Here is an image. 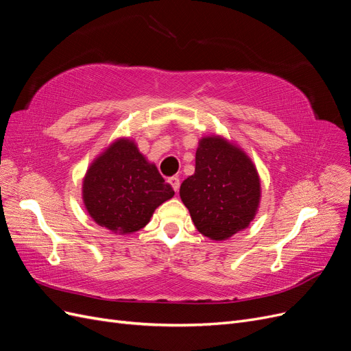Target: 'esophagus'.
Listing matches in <instances>:
<instances>
[{"instance_id": "esophagus-1", "label": "esophagus", "mask_w": 351, "mask_h": 351, "mask_svg": "<svg viewBox=\"0 0 351 351\" xmlns=\"http://www.w3.org/2000/svg\"><path fill=\"white\" fill-rule=\"evenodd\" d=\"M168 183H169V186H171V187L174 189V192H178V189H180V180H178L177 177L168 178Z\"/></svg>"}]
</instances>
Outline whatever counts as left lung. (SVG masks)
Listing matches in <instances>:
<instances>
[{
	"mask_svg": "<svg viewBox=\"0 0 351 351\" xmlns=\"http://www.w3.org/2000/svg\"><path fill=\"white\" fill-rule=\"evenodd\" d=\"M180 197L200 234L222 241L250 226L258 214L261 177L246 151L221 134L199 139L195 174Z\"/></svg>",
	"mask_w": 351,
	"mask_h": 351,
	"instance_id": "obj_1",
	"label": "left lung"
}]
</instances>
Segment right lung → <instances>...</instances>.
Masks as SVG:
<instances>
[{
  "label": "right lung",
  "mask_w": 351,
  "mask_h": 351,
  "mask_svg": "<svg viewBox=\"0 0 351 351\" xmlns=\"http://www.w3.org/2000/svg\"><path fill=\"white\" fill-rule=\"evenodd\" d=\"M174 190L130 136L117 137L86 169L82 182L84 209L114 234H133L151 221Z\"/></svg>",
  "instance_id": "1"
}]
</instances>
